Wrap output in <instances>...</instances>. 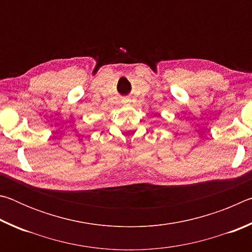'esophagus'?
<instances>
[{
    "label": "esophagus",
    "mask_w": 252,
    "mask_h": 252,
    "mask_svg": "<svg viewBox=\"0 0 252 252\" xmlns=\"http://www.w3.org/2000/svg\"><path fill=\"white\" fill-rule=\"evenodd\" d=\"M125 102H126V103H127V102H129V100H125Z\"/></svg>",
    "instance_id": "34e87169"
}]
</instances>
